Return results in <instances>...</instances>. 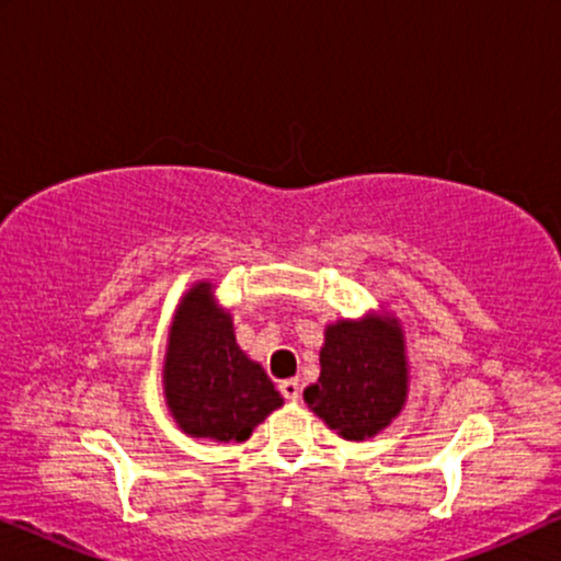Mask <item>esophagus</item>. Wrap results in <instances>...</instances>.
I'll return each mask as SVG.
<instances>
[{"label":"esophagus","instance_id":"1","mask_svg":"<svg viewBox=\"0 0 561 561\" xmlns=\"http://www.w3.org/2000/svg\"><path fill=\"white\" fill-rule=\"evenodd\" d=\"M278 390H280V396L286 398V401H298V393H301V390H298V380L296 378L280 380Z\"/></svg>","mask_w":561,"mask_h":561}]
</instances>
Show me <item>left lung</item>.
<instances>
[{
	"label": "left lung",
	"mask_w": 561,
	"mask_h": 561,
	"mask_svg": "<svg viewBox=\"0 0 561 561\" xmlns=\"http://www.w3.org/2000/svg\"><path fill=\"white\" fill-rule=\"evenodd\" d=\"M319 380L304 390L309 409L344 439L378 434L405 401V357L396 321H340L327 329Z\"/></svg>",
	"instance_id": "left-lung-1"
}]
</instances>
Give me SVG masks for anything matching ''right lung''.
<instances>
[{"label":"right lung","mask_w":561,"mask_h":561,"mask_svg":"<svg viewBox=\"0 0 561 561\" xmlns=\"http://www.w3.org/2000/svg\"><path fill=\"white\" fill-rule=\"evenodd\" d=\"M209 283L191 288L179 306L165 355V398L191 436L244 442L267 413L283 405L263 367L237 347L229 313L214 309Z\"/></svg>","instance_id":"1"}]
</instances>
